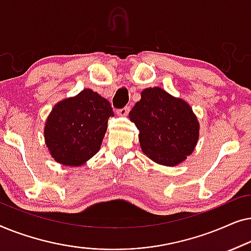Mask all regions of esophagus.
<instances>
[{
  "instance_id": "esophagus-1",
  "label": "esophagus",
  "mask_w": 251,
  "mask_h": 251,
  "mask_svg": "<svg viewBox=\"0 0 251 251\" xmlns=\"http://www.w3.org/2000/svg\"><path fill=\"white\" fill-rule=\"evenodd\" d=\"M130 111V106H126V107L123 108H120V109H116V113H118L119 115H126Z\"/></svg>"
}]
</instances>
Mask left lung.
<instances>
[{"label":"left lung","instance_id":"left-lung-1","mask_svg":"<svg viewBox=\"0 0 251 251\" xmlns=\"http://www.w3.org/2000/svg\"><path fill=\"white\" fill-rule=\"evenodd\" d=\"M139 130L142 151L162 166H176L193 152L199 122L187 102L161 88H149L129 113Z\"/></svg>","mask_w":251,"mask_h":251}]
</instances>
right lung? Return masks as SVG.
<instances>
[{
	"mask_svg": "<svg viewBox=\"0 0 251 251\" xmlns=\"http://www.w3.org/2000/svg\"><path fill=\"white\" fill-rule=\"evenodd\" d=\"M108 100L90 89L54 106L44 129L46 144L57 162L76 167L100 149L109 116Z\"/></svg>",
	"mask_w": 251,
	"mask_h": 251,
	"instance_id": "1",
	"label": "right lung"
}]
</instances>
